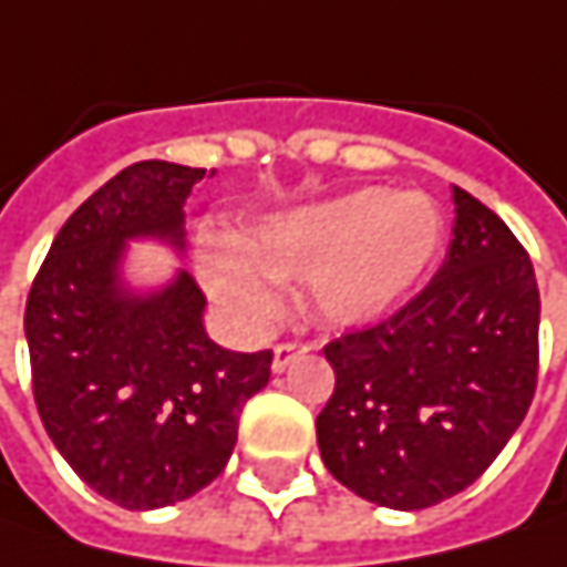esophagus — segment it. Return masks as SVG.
I'll return each instance as SVG.
<instances>
[{
  "label": "esophagus",
  "instance_id": "obj_1",
  "mask_svg": "<svg viewBox=\"0 0 567 567\" xmlns=\"http://www.w3.org/2000/svg\"><path fill=\"white\" fill-rule=\"evenodd\" d=\"M309 350H312V347H306V343H277V347H274L271 369L274 372H287V369H290L299 357H306Z\"/></svg>",
  "mask_w": 567,
  "mask_h": 567
}]
</instances>
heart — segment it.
I'll return each instance as SVG.
<instances>
[{"label":"heart","mask_w":567,"mask_h":567,"mask_svg":"<svg viewBox=\"0 0 567 567\" xmlns=\"http://www.w3.org/2000/svg\"><path fill=\"white\" fill-rule=\"evenodd\" d=\"M442 246V210L423 192L357 188L265 217L227 243H205L198 274L207 296L243 324L277 316V287L306 280L312 316L360 328L416 287Z\"/></svg>","instance_id":"obj_1"}]
</instances>
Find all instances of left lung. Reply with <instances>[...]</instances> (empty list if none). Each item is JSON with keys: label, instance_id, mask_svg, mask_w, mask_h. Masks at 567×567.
Masks as SVG:
<instances>
[{"label": "left lung", "instance_id": "obj_1", "mask_svg": "<svg viewBox=\"0 0 567 567\" xmlns=\"http://www.w3.org/2000/svg\"><path fill=\"white\" fill-rule=\"evenodd\" d=\"M445 265L398 316L324 347L334 394L318 413L331 476L398 512L476 483L524 423L536 388L539 290L498 214L451 188Z\"/></svg>", "mask_w": 567, "mask_h": 567}]
</instances>
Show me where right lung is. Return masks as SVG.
<instances>
[{"label":"right lung","mask_w":567,"mask_h":567,"mask_svg":"<svg viewBox=\"0 0 567 567\" xmlns=\"http://www.w3.org/2000/svg\"><path fill=\"white\" fill-rule=\"evenodd\" d=\"M202 179L166 161L125 166L59 229L24 309L40 420L69 467L128 512L214 483L243 406L271 379V350L233 353L207 338L186 268L161 287L125 280L135 239L186 255V198Z\"/></svg>","instance_id":"add662e5"}]
</instances>
